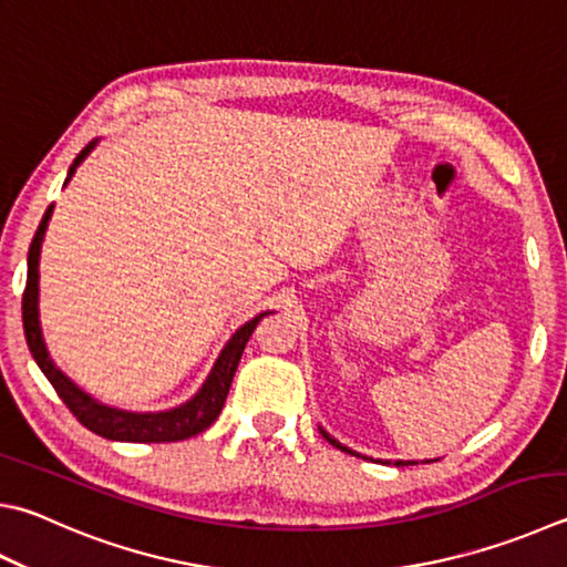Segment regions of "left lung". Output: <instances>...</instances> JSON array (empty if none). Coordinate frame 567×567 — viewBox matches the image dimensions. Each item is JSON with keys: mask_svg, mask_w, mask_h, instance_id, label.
<instances>
[{"mask_svg": "<svg viewBox=\"0 0 567 567\" xmlns=\"http://www.w3.org/2000/svg\"><path fill=\"white\" fill-rule=\"evenodd\" d=\"M322 436L329 441V444H332L334 449H339V451H344V454H352V456H359V454H354V451L352 449H347V446H342V444H339V441H334L332 436H329L327 434V431H322ZM389 463V461H386ZM396 466H414V461H396Z\"/></svg>", "mask_w": 567, "mask_h": 567, "instance_id": "obj_1", "label": "left lung"}]
</instances>
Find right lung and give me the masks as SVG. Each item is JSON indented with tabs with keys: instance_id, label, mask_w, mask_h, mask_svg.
<instances>
[{
	"instance_id": "right-lung-1",
	"label": "right lung",
	"mask_w": 567,
	"mask_h": 567,
	"mask_svg": "<svg viewBox=\"0 0 567 567\" xmlns=\"http://www.w3.org/2000/svg\"><path fill=\"white\" fill-rule=\"evenodd\" d=\"M94 148V143L86 146L79 153L74 166L69 168L66 181L74 176V171L81 161L89 156V151ZM51 210L54 205H49L44 218H41L39 228L34 233V240L29 245V257H27V287L22 295V319H24V337L29 344V352L37 359V364L41 372L47 374V379L54 386L59 399L69 406L71 414L79 419V424H84L89 431L94 434L111 439V441H133V444H166V441H183L190 439L200 431L208 429L215 419H218L220 409L228 399V391L233 384L235 369L240 364L243 349L248 344L250 334L255 332V327L260 319L267 315H257L250 319L248 324H243L238 332L233 334V339L215 362L210 377L205 379L203 389L195 394L190 401H185L183 406L171 409V411H158V414H131V411H121V409H111L99 404V401L84 394L71 379L59 372L47 354L44 339H41V327H39V252H41V240H44L47 225L51 218Z\"/></svg>"
}]
</instances>
